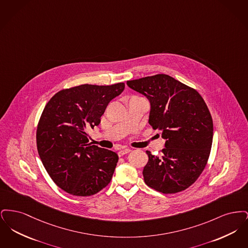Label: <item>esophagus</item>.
Returning <instances> with one entry per match:
<instances>
[{
    "label": "esophagus",
    "instance_id": "esophagus-1",
    "mask_svg": "<svg viewBox=\"0 0 248 248\" xmlns=\"http://www.w3.org/2000/svg\"><path fill=\"white\" fill-rule=\"evenodd\" d=\"M131 152V149H122L119 151V156H124L125 154H129Z\"/></svg>",
    "mask_w": 248,
    "mask_h": 248
}]
</instances>
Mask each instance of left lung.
Returning <instances> with one entry per match:
<instances>
[{
    "label": "left lung",
    "instance_id": "obj_1",
    "mask_svg": "<svg viewBox=\"0 0 248 248\" xmlns=\"http://www.w3.org/2000/svg\"><path fill=\"white\" fill-rule=\"evenodd\" d=\"M151 104L149 124L161 130L163 154L146 152L145 183L163 193H176L193 184L203 171L213 141V121L201 94L166 74L127 81Z\"/></svg>",
    "mask_w": 248,
    "mask_h": 248
}]
</instances>
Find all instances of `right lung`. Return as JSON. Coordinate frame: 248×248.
Listing matches in <instances>:
<instances>
[{
	"label": "right lung",
	"instance_id": "add662e5",
	"mask_svg": "<svg viewBox=\"0 0 248 248\" xmlns=\"http://www.w3.org/2000/svg\"><path fill=\"white\" fill-rule=\"evenodd\" d=\"M124 89V83L82 84L59 91L45 107L37 127V150L60 189L90 196L110 182L118 155L88 143L87 130L100 124L109 101Z\"/></svg>",
	"mask_w": 248,
	"mask_h": 248
}]
</instances>
